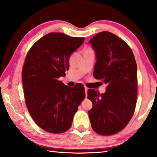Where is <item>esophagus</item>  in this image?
I'll list each match as a JSON object with an SVG mask.
<instances>
[{
	"label": "esophagus",
	"mask_w": 157,
	"mask_h": 157,
	"mask_svg": "<svg viewBox=\"0 0 157 157\" xmlns=\"http://www.w3.org/2000/svg\"><path fill=\"white\" fill-rule=\"evenodd\" d=\"M84 89H85V92H86V95H87V91H88V87L85 86Z\"/></svg>",
	"instance_id": "1"
}]
</instances>
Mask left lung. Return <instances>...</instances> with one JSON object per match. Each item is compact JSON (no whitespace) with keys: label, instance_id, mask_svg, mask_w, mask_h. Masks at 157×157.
Wrapping results in <instances>:
<instances>
[{"label":"left lung","instance_id":"1","mask_svg":"<svg viewBox=\"0 0 157 157\" xmlns=\"http://www.w3.org/2000/svg\"><path fill=\"white\" fill-rule=\"evenodd\" d=\"M96 53L94 77L107 85L105 94L87 91L93 103L89 111L93 129L111 136L123 130L132 118L137 98V66L133 52L126 42L104 31L89 41Z\"/></svg>","mask_w":157,"mask_h":157}]
</instances>
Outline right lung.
Wrapping results in <instances>:
<instances>
[{
    "instance_id": "right-lung-1",
    "label": "right lung",
    "mask_w": 157,
    "mask_h": 157,
    "mask_svg": "<svg viewBox=\"0 0 157 157\" xmlns=\"http://www.w3.org/2000/svg\"><path fill=\"white\" fill-rule=\"evenodd\" d=\"M84 37L51 33L29 50L22 70L26 107L45 131L61 134L71 128L73 116L85 98L83 84L69 87L59 81L69 68V57L84 43Z\"/></svg>"
}]
</instances>
